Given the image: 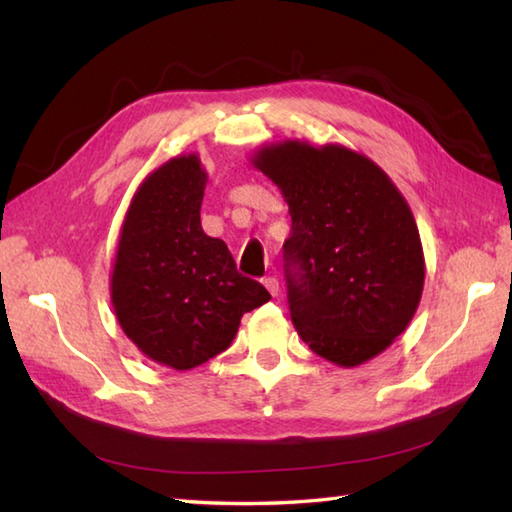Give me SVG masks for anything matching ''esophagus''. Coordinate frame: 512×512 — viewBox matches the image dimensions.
<instances>
[{
    "label": "esophagus",
    "mask_w": 512,
    "mask_h": 512,
    "mask_svg": "<svg viewBox=\"0 0 512 512\" xmlns=\"http://www.w3.org/2000/svg\"><path fill=\"white\" fill-rule=\"evenodd\" d=\"M264 286H266V290L273 297L279 295V281H277V277H264Z\"/></svg>",
    "instance_id": "obj_1"
}]
</instances>
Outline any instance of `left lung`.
Returning <instances> with one entry per match:
<instances>
[{
  "label": "left lung",
  "instance_id": "obj_1",
  "mask_svg": "<svg viewBox=\"0 0 512 512\" xmlns=\"http://www.w3.org/2000/svg\"><path fill=\"white\" fill-rule=\"evenodd\" d=\"M253 165L288 202V308L303 343L341 367L387 350L424 286L420 233L396 184L341 145L286 140L259 149Z\"/></svg>",
  "mask_w": 512,
  "mask_h": 512
}]
</instances>
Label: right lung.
Here are the masks:
<instances>
[{
	"mask_svg": "<svg viewBox=\"0 0 512 512\" xmlns=\"http://www.w3.org/2000/svg\"><path fill=\"white\" fill-rule=\"evenodd\" d=\"M204 187L195 154L149 173L129 204L112 270V306L127 339L178 372L224 352L244 312L270 299L237 273L222 239L202 231Z\"/></svg>",
	"mask_w": 512,
	"mask_h": 512,
	"instance_id": "1",
	"label": "right lung"
}]
</instances>
